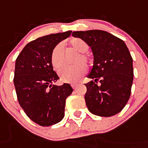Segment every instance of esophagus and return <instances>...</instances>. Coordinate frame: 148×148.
I'll return each mask as SVG.
<instances>
[{"mask_svg":"<svg viewBox=\"0 0 148 148\" xmlns=\"http://www.w3.org/2000/svg\"><path fill=\"white\" fill-rule=\"evenodd\" d=\"M71 85V87L73 88V89H76L77 86L78 85V83H72Z\"/></svg>","mask_w":148,"mask_h":148,"instance_id":"1","label":"esophagus"}]
</instances>
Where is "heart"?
Masks as SVG:
<instances>
[{
	"label": "heart",
	"mask_w": 148,
	"mask_h": 148,
	"mask_svg": "<svg viewBox=\"0 0 148 148\" xmlns=\"http://www.w3.org/2000/svg\"><path fill=\"white\" fill-rule=\"evenodd\" d=\"M69 44L74 50L79 53L74 60L76 64L63 67L59 71V76L64 82L73 83L77 82L86 71L87 67L84 64L89 63V58L85 52L88 49V45L84 40L79 38H71ZM82 62L85 63H82ZM50 62L55 70H59L63 66L64 48L62 44H58L53 48L50 55Z\"/></svg>",
	"instance_id": "obj_1"
}]
</instances>
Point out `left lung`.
Segmentation results:
<instances>
[{"label":"left lung","instance_id":"1","mask_svg":"<svg viewBox=\"0 0 148 148\" xmlns=\"http://www.w3.org/2000/svg\"><path fill=\"white\" fill-rule=\"evenodd\" d=\"M93 51V66L85 84V100L93 114L111 117L119 113L128 102L134 79L133 59L124 41L100 30L76 31Z\"/></svg>","mask_w":148,"mask_h":148}]
</instances>
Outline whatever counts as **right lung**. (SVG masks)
I'll use <instances>...</instances> for the list:
<instances>
[{"label":"right lung","mask_w":148,"mask_h":148,"mask_svg":"<svg viewBox=\"0 0 148 148\" xmlns=\"http://www.w3.org/2000/svg\"><path fill=\"white\" fill-rule=\"evenodd\" d=\"M71 34L69 30L30 41L16 60L14 84L18 101L27 117L41 126L63 119L66 99L73 91L69 84L54 85L59 77L50 62L53 48Z\"/></svg>","instance_id":"obj_1"}]
</instances>
